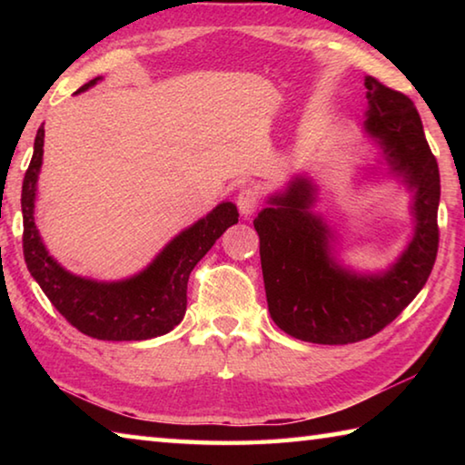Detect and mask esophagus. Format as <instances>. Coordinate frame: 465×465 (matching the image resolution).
<instances>
[{"mask_svg": "<svg viewBox=\"0 0 465 465\" xmlns=\"http://www.w3.org/2000/svg\"><path fill=\"white\" fill-rule=\"evenodd\" d=\"M235 204H238L240 213L243 217H250L258 207V193L254 188H242L238 199H235Z\"/></svg>", "mask_w": 465, "mask_h": 465, "instance_id": "obj_1", "label": "esophagus"}]
</instances>
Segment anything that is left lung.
<instances>
[{"instance_id":"left-lung-1","label":"left lung","mask_w":465,"mask_h":465,"mask_svg":"<svg viewBox=\"0 0 465 465\" xmlns=\"http://www.w3.org/2000/svg\"><path fill=\"white\" fill-rule=\"evenodd\" d=\"M363 131L381 149L388 174L412 193L414 232L383 272H357L336 261L334 233L313 213L318 186L295 176L254 219L271 318L282 332L316 344L365 341L419 295L439 248L440 180L414 102L365 77Z\"/></svg>"}]
</instances>
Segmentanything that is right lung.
I'll return each instance as SVG.
<instances>
[{
  "instance_id": "obj_1",
  "label": "right lung",
  "mask_w": 465,
  "mask_h": 465,
  "mask_svg": "<svg viewBox=\"0 0 465 465\" xmlns=\"http://www.w3.org/2000/svg\"><path fill=\"white\" fill-rule=\"evenodd\" d=\"M102 77H94L82 94ZM45 129L35 139V153L22 184L25 261L45 295L69 324L98 341H147L174 330L186 312V285L196 262L238 223V207L219 203L211 213L170 240L143 271L123 281H94L63 269L45 248L35 223L38 172L43 166Z\"/></svg>"
}]
</instances>
